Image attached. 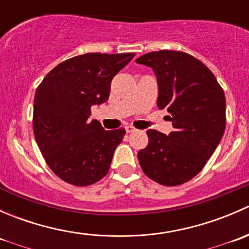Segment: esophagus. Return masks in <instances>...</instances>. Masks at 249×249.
<instances>
[{
	"label": "esophagus",
	"instance_id": "obj_1",
	"mask_svg": "<svg viewBox=\"0 0 249 249\" xmlns=\"http://www.w3.org/2000/svg\"><path fill=\"white\" fill-rule=\"evenodd\" d=\"M135 127L131 126V125H127V126H125V131L127 132V134H130V132H134L135 131Z\"/></svg>",
	"mask_w": 249,
	"mask_h": 249
}]
</instances>
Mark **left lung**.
Segmentation results:
<instances>
[{
    "instance_id": "left-lung-1",
    "label": "left lung",
    "mask_w": 249,
    "mask_h": 249,
    "mask_svg": "<svg viewBox=\"0 0 249 249\" xmlns=\"http://www.w3.org/2000/svg\"><path fill=\"white\" fill-rule=\"evenodd\" d=\"M137 64L154 71L158 107L167 109L169 136L148 130V145L137 154L143 172L159 184L173 187L197 175L219 144L225 130V95L214 74L192 55L159 50Z\"/></svg>"
}]
</instances>
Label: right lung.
<instances>
[{
    "instance_id": "1",
    "label": "right lung",
    "mask_w": 249,
    "mask_h": 249,
    "mask_svg": "<svg viewBox=\"0 0 249 249\" xmlns=\"http://www.w3.org/2000/svg\"><path fill=\"white\" fill-rule=\"evenodd\" d=\"M134 53L78 55L57 65L37 88L34 132L52 171L70 184L87 187L108 172L125 129L106 131L89 120L90 108L109 97L113 77Z\"/></svg>"
}]
</instances>
